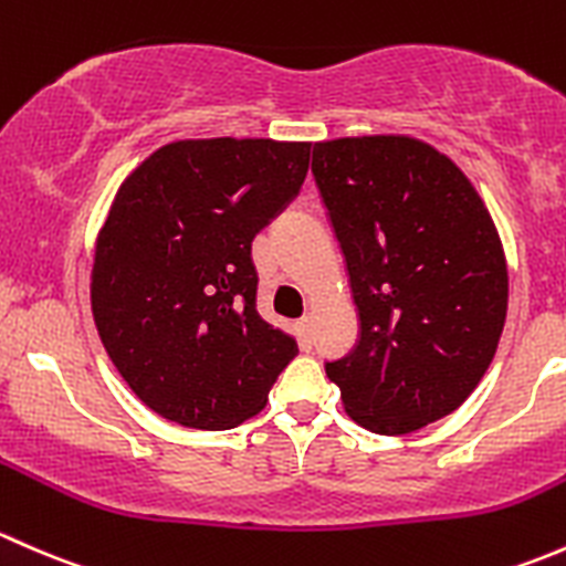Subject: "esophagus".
I'll use <instances>...</instances> for the list:
<instances>
[{
  "mask_svg": "<svg viewBox=\"0 0 566 566\" xmlns=\"http://www.w3.org/2000/svg\"><path fill=\"white\" fill-rule=\"evenodd\" d=\"M296 335H300L302 346L311 348V343H313V324H311V318H300V322H296Z\"/></svg>",
  "mask_w": 566,
  "mask_h": 566,
  "instance_id": "esophagus-1",
  "label": "esophagus"
}]
</instances>
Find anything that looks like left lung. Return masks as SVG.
Masks as SVG:
<instances>
[{
	"label": "left lung",
	"mask_w": 566,
	"mask_h": 566,
	"mask_svg": "<svg viewBox=\"0 0 566 566\" xmlns=\"http://www.w3.org/2000/svg\"><path fill=\"white\" fill-rule=\"evenodd\" d=\"M313 177L359 316L326 376L354 422L411 433L455 411L493 363L510 291L499 231L465 174L417 138L322 142Z\"/></svg>",
	"instance_id": "obj_1"
}]
</instances>
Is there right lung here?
<instances>
[{"mask_svg":"<svg viewBox=\"0 0 566 566\" xmlns=\"http://www.w3.org/2000/svg\"><path fill=\"white\" fill-rule=\"evenodd\" d=\"M307 163L305 142H174L122 182L97 237L92 313L111 363L160 417L234 428L296 357L294 337L255 311L250 244Z\"/></svg>","mask_w":566,"mask_h":566,"instance_id":"obj_1","label":"right lung"}]
</instances>
